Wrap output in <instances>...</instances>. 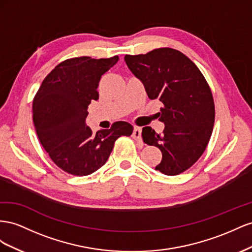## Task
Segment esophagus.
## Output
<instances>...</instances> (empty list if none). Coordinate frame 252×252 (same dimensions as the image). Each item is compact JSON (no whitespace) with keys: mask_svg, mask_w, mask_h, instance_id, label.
<instances>
[{"mask_svg":"<svg viewBox=\"0 0 252 252\" xmlns=\"http://www.w3.org/2000/svg\"><path fill=\"white\" fill-rule=\"evenodd\" d=\"M133 138L137 141H141V128L140 127H134L133 131Z\"/></svg>","mask_w":252,"mask_h":252,"instance_id":"esophagus-1","label":"esophagus"}]
</instances>
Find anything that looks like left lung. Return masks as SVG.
I'll return each mask as SVG.
<instances>
[{
    "label": "left lung",
    "instance_id": "8db88e82",
    "mask_svg": "<svg viewBox=\"0 0 252 252\" xmlns=\"http://www.w3.org/2000/svg\"><path fill=\"white\" fill-rule=\"evenodd\" d=\"M127 67L145 85L150 99L162 102L159 120L164 130L157 134L142 127V140L161 151L155 170L177 175L203 155L214 126L211 90L198 67L173 48H157L146 55H126Z\"/></svg>",
    "mask_w": 252,
    "mask_h": 252
}]
</instances>
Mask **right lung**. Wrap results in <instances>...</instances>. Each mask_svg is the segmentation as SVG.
<instances>
[{
  "instance_id": "add662e5",
  "label": "right lung",
  "mask_w": 252,
  "mask_h": 252,
  "mask_svg": "<svg viewBox=\"0 0 252 252\" xmlns=\"http://www.w3.org/2000/svg\"><path fill=\"white\" fill-rule=\"evenodd\" d=\"M119 60L79 57L58 64L43 80L32 102L35 132L52 160L68 174L86 176L101 168L120 136L133 126L114 122L111 128L93 133L86 126L89 105L99 99L101 76Z\"/></svg>"
}]
</instances>
